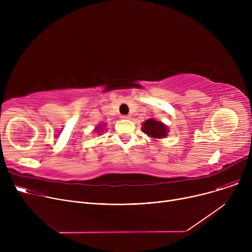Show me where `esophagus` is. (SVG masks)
Listing matches in <instances>:
<instances>
[{
    "instance_id": "1",
    "label": "esophagus",
    "mask_w": 252,
    "mask_h": 252,
    "mask_svg": "<svg viewBox=\"0 0 252 252\" xmlns=\"http://www.w3.org/2000/svg\"><path fill=\"white\" fill-rule=\"evenodd\" d=\"M122 118H123V119H129L130 116H129V115H122Z\"/></svg>"
}]
</instances>
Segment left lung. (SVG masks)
Wrapping results in <instances>:
<instances>
[{"mask_svg": "<svg viewBox=\"0 0 252 252\" xmlns=\"http://www.w3.org/2000/svg\"><path fill=\"white\" fill-rule=\"evenodd\" d=\"M142 129L144 133L147 134L149 137L156 138V139H161L166 137L167 130H168L166 126H164L162 123L158 122L153 118H150L148 121L145 122Z\"/></svg>", "mask_w": 252, "mask_h": 252, "instance_id": "1", "label": "left lung"}]
</instances>
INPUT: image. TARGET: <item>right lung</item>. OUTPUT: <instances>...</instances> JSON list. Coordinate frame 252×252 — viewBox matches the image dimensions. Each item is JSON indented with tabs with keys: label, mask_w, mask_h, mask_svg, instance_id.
<instances>
[{
	"label": "right lung",
	"mask_w": 252,
	"mask_h": 252,
	"mask_svg": "<svg viewBox=\"0 0 252 252\" xmlns=\"http://www.w3.org/2000/svg\"><path fill=\"white\" fill-rule=\"evenodd\" d=\"M99 128H100V126H98V127L96 128V129H98V130H99V131H98V133H100V130H102V129H99Z\"/></svg>",
	"instance_id": "right-lung-1"
}]
</instances>
